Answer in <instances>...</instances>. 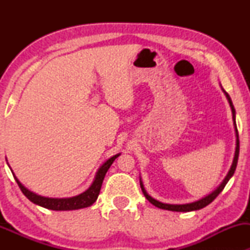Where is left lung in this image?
Segmentation results:
<instances>
[{"mask_svg":"<svg viewBox=\"0 0 250 250\" xmlns=\"http://www.w3.org/2000/svg\"><path fill=\"white\" fill-rule=\"evenodd\" d=\"M222 91L224 92L225 97H227L229 104H230L231 111H232V119H233V125H234V131H235V151H234V157H233V162H232V165L230 167V170H229V172H228L227 176L224 177V180L222 181V183L220 184V186H218L216 189L213 191V192H210L209 194H207L206 197L201 198V199L197 200V201H193V203L182 204V205L164 204V203H162V201H158V200L153 199L151 196H149V194L146 193L145 187H143L142 181H141V179H140V187H141L142 192H143V194H145V197L146 198V199H148L150 203L153 205V206L158 207V208H160V209H166V210H172V211H192V210L201 209V208L206 207L207 205H209L211 201H213L215 198H216L218 194L222 192V190H223L224 187L227 186V183L229 182V180H230L231 177L233 176L235 167H237V164H238V157H239V134H238V129H237V124H235V109L233 107V104H232V100H231L230 95H229L227 92L223 90V87H222Z\"/></svg>","mask_w":250,"mask_h":250,"instance_id":"obj_1","label":"left lung"}]
</instances>
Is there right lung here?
Listing matches in <instances>:
<instances>
[{
  "label": "right lung",
  "mask_w": 250,
  "mask_h": 250,
  "mask_svg": "<svg viewBox=\"0 0 250 250\" xmlns=\"http://www.w3.org/2000/svg\"><path fill=\"white\" fill-rule=\"evenodd\" d=\"M119 155H121V153H117V155L112 156L111 158H109L107 160V162L102 164L100 168L98 169L97 174H95L93 182H92V184L87 190H85L84 192L77 194V196L69 197V198H49V197H43V196H40V194L34 193L30 190L27 189L26 187H23L22 184L20 183V181L17 179L15 174H13L12 169L11 168L10 169H11L13 177H15L16 182L18 183L20 190L22 191V193L25 194V196L28 198L32 203L39 205L41 207L47 208V209H51V210H75V209H81V208L88 207L95 203V200L98 199L99 193H100L101 186H102V182H104L105 173L108 172L109 167L111 166V164L114 163V160L117 158Z\"/></svg>",
  "instance_id": "right-lung-1"
}]
</instances>
